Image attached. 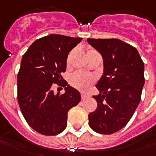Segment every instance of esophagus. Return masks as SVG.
<instances>
[{"instance_id": "obj_1", "label": "esophagus", "mask_w": 156, "mask_h": 156, "mask_svg": "<svg viewBox=\"0 0 156 156\" xmlns=\"http://www.w3.org/2000/svg\"><path fill=\"white\" fill-rule=\"evenodd\" d=\"M81 96H82V100H85V99L89 97V95L85 94V93H81Z\"/></svg>"}]
</instances>
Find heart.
I'll list each match as a JSON object with an SVG mask.
<instances>
[{
  "label": "heart",
  "instance_id": "1",
  "mask_svg": "<svg viewBox=\"0 0 156 156\" xmlns=\"http://www.w3.org/2000/svg\"><path fill=\"white\" fill-rule=\"evenodd\" d=\"M99 53L94 48H88L87 51V56L91 55V54ZM95 81V78L89 73H83V72H75L70 76L69 78V83L72 87L76 89L80 90H86L88 89Z\"/></svg>",
  "mask_w": 156,
  "mask_h": 156
}]
</instances>
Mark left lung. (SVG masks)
I'll return each mask as SVG.
<instances>
[{
	"label": "left lung",
	"instance_id": "obj_1",
	"mask_svg": "<svg viewBox=\"0 0 156 156\" xmlns=\"http://www.w3.org/2000/svg\"><path fill=\"white\" fill-rule=\"evenodd\" d=\"M104 59V74L93 98L97 108L88 115L89 126L102 134L125 127L141 100L144 83V63L138 50L117 39H87Z\"/></svg>",
	"mask_w": 156,
	"mask_h": 156
}]
</instances>
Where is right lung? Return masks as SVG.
<instances>
[{
  "instance_id": "1",
  "label": "right lung",
  "mask_w": 156,
  "mask_h": 156,
  "mask_svg": "<svg viewBox=\"0 0 156 156\" xmlns=\"http://www.w3.org/2000/svg\"><path fill=\"white\" fill-rule=\"evenodd\" d=\"M82 40L61 35L38 39L23 55L18 73V101L24 118L43 135L61 133L67 126L68 112L81 100L78 90L63 82L69 52ZM53 84L66 92L54 94Z\"/></svg>"
}]
</instances>
